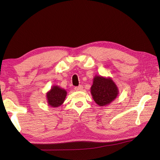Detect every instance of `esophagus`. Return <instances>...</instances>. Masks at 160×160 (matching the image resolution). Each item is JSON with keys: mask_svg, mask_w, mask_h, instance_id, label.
Segmentation results:
<instances>
[{"mask_svg": "<svg viewBox=\"0 0 160 160\" xmlns=\"http://www.w3.org/2000/svg\"><path fill=\"white\" fill-rule=\"evenodd\" d=\"M82 85H79L78 87H75V89L76 90V91H82Z\"/></svg>", "mask_w": 160, "mask_h": 160, "instance_id": "esophagus-1", "label": "esophagus"}]
</instances>
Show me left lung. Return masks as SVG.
Wrapping results in <instances>:
<instances>
[{
	"label": "left lung",
	"instance_id": "8db88e82",
	"mask_svg": "<svg viewBox=\"0 0 160 160\" xmlns=\"http://www.w3.org/2000/svg\"><path fill=\"white\" fill-rule=\"evenodd\" d=\"M93 100L100 107L109 104L117 98L118 89L111 78L96 75L91 87Z\"/></svg>",
	"mask_w": 160,
	"mask_h": 160
}]
</instances>
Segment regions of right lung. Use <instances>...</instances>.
<instances>
[{"mask_svg": "<svg viewBox=\"0 0 160 160\" xmlns=\"http://www.w3.org/2000/svg\"><path fill=\"white\" fill-rule=\"evenodd\" d=\"M67 95V91L60 88L59 86H53L46 94L48 103L49 106L58 107L63 103Z\"/></svg>", "mask_w": 160, "mask_h": 160, "instance_id": "1", "label": "right lung"}]
</instances>
